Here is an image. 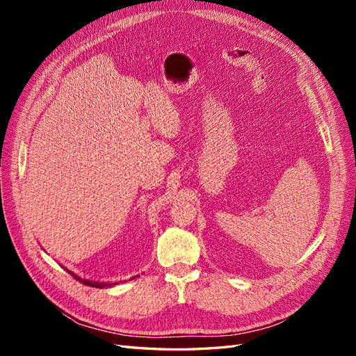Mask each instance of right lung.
<instances>
[{"instance_id":"obj_1","label":"right lung","mask_w":356,"mask_h":356,"mask_svg":"<svg viewBox=\"0 0 356 356\" xmlns=\"http://www.w3.org/2000/svg\"><path fill=\"white\" fill-rule=\"evenodd\" d=\"M67 272L71 273V275H72L75 279H77L79 282H81L83 285L93 286V288H106V286H114V285L118 284V282H98V281H90V279H83V277L77 276L74 272H70V270H67ZM134 277H136V276H134ZM134 277H132V279H134ZM129 281H131V279H129Z\"/></svg>"}]
</instances>
